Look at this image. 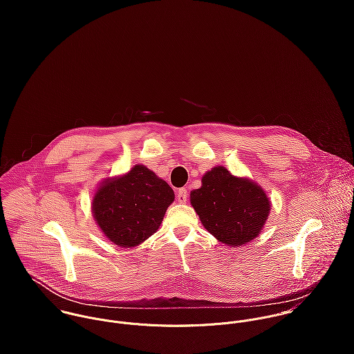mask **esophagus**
<instances>
[{"label": "esophagus", "instance_id": "1", "mask_svg": "<svg viewBox=\"0 0 354 354\" xmlns=\"http://www.w3.org/2000/svg\"><path fill=\"white\" fill-rule=\"evenodd\" d=\"M187 198H188V194H187V189L181 188L177 191V201L180 203H187Z\"/></svg>", "mask_w": 354, "mask_h": 354}]
</instances>
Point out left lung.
Here are the masks:
<instances>
[{
  "mask_svg": "<svg viewBox=\"0 0 354 354\" xmlns=\"http://www.w3.org/2000/svg\"><path fill=\"white\" fill-rule=\"evenodd\" d=\"M191 204L205 230L232 248L259 237L271 209L257 183L223 166H214L203 176L202 187L191 191Z\"/></svg>",
  "mask_w": 354,
  "mask_h": 354,
  "instance_id": "1",
  "label": "left lung"
}]
</instances>
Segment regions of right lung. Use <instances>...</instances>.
Instances as JSON below:
<instances>
[{"mask_svg":"<svg viewBox=\"0 0 354 354\" xmlns=\"http://www.w3.org/2000/svg\"><path fill=\"white\" fill-rule=\"evenodd\" d=\"M174 192L145 165L102 181L91 209L103 236L122 248L145 243L160 226Z\"/></svg>","mask_w":354,"mask_h":354,"instance_id":"1","label":"right lung"}]
</instances>
